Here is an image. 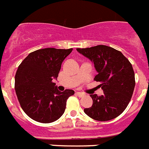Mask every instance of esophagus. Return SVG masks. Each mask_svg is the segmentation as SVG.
Returning a JSON list of instances; mask_svg holds the SVG:
<instances>
[{"instance_id":"esophagus-1","label":"esophagus","mask_w":149,"mask_h":149,"mask_svg":"<svg viewBox=\"0 0 149 149\" xmlns=\"http://www.w3.org/2000/svg\"><path fill=\"white\" fill-rule=\"evenodd\" d=\"M77 95L79 96V97H83V96L85 95L84 93H82V92H77Z\"/></svg>"}]
</instances>
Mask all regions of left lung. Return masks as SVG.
<instances>
[{
    "label": "left lung",
    "instance_id": "1",
    "mask_svg": "<svg viewBox=\"0 0 149 149\" xmlns=\"http://www.w3.org/2000/svg\"><path fill=\"white\" fill-rule=\"evenodd\" d=\"M77 51L94 63L104 95H90L93 104L85 108L89 117L98 121L114 119L123 113L130 102L136 81L132 64L120 51L106 45L77 48Z\"/></svg>",
    "mask_w": 149,
    "mask_h": 149
}]
</instances>
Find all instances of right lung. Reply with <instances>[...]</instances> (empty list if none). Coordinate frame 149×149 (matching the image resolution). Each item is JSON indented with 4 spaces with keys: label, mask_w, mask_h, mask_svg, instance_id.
Returning a JSON list of instances; mask_svg holds the SVG:
<instances>
[{
    "label": "right lung",
    "mask_w": 149,
    "mask_h": 149,
    "mask_svg": "<svg viewBox=\"0 0 149 149\" xmlns=\"http://www.w3.org/2000/svg\"><path fill=\"white\" fill-rule=\"evenodd\" d=\"M72 48L47 47L29 54L15 75V91L22 109L32 120L52 123L63 114L67 101L74 91L60 92L53 82L61 70V63Z\"/></svg>",
    "instance_id": "right-lung-1"
}]
</instances>
